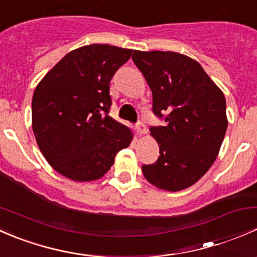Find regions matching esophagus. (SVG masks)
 <instances>
[{"label":"esophagus","instance_id":"obj_1","mask_svg":"<svg viewBox=\"0 0 257 257\" xmlns=\"http://www.w3.org/2000/svg\"><path fill=\"white\" fill-rule=\"evenodd\" d=\"M136 128H137V132H138L139 136H144V134L147 133V128H145V125L142 123V121H139V123L137 124Z\"/></svg>","mask_w":257,"mask_h":257}]
</instances>
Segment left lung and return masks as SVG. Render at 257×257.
Returning a JSON list of instances; mask_svg holds the SVG:
<instances>
[{
    "mask_svg": "<svg viewBox=\"0 0 257 257\" xmlns=\"http://www.w3.org/2000/svg\"><path fill=\"white\" fill-rule=\"evenodd\" d=\"M132 59L152 89L153 112L165 115L164 126L150 128L160 155L142 167L143 174L160 190H184L219 154L227 128L225 95L199 62L185 54L134 51Z\"/></svg>",
    "mask_w": 257,
    "mask_h": 257,
    "instance_id": "1",
    "label": "left lung"
}]
</instances>
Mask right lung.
<instances>
[{"mask_svg": "<svg viewBox=\"0 0 257 257\" xmlns=\"http://www.w3.org/2000/svg\"><path fill=\"white\" fill-rule=\"evenodd\" d=\"M133 49L89 45L67 53L36 87L32 129L48 164L73 181L98 180L133 132L109 116V82Z\"/></svg>", "mask_w": 257, "mask_h": 257, "instance_id": "right-lung-1", "label": "right lung"}]
</instances>
